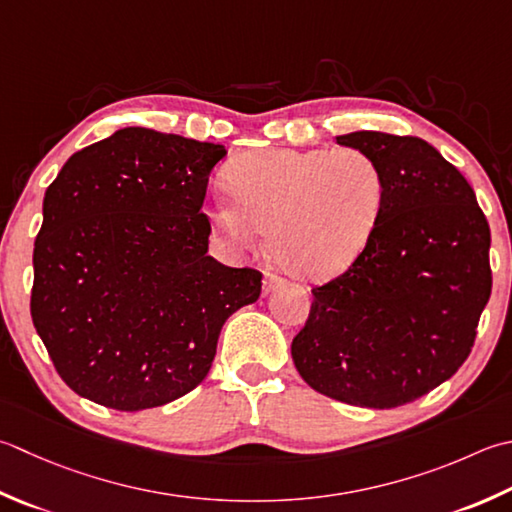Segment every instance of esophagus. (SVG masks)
<instances>
[{
	"instance_id": "1",
	"label": "esophagus",
	"mask_w": 512,
	"mask_h": 512,
	"mask_svg": "<svg viewBox=\"0 0 512 512\" xmlns=\"http://www.w3.org/2000/svg\"><path fill=\"white\" fill-rule=\"evenodd\" d=\"M282 284H284V279H279V277H275V275H266V277H264V295L273 293V290H277Z\"/></svg>"
}]
</instances>
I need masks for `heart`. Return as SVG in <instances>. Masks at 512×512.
I'll use <instances>...</instances> for the list:
<instances>
[{
  "instance_id": "heart-1",
  "label": "heart",
  "mask_w": 512,
  "mask_h": 512,
  "mask_svg": "<svg viewBox=\"0 0 512 512\" xmlns=\"http://www.w3.org/2000/svg\"><path fill=\"white\" fill-rule=\"evenodd\" d=\"M228 188L208 208L215 235L244 248L266 230L277 266L310 284L357 262L386 204L384 170L362 148L257 150L230 166Z\"/></svg>"
}]
</instances>
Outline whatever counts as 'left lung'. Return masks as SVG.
<instances>
[{"label": "left lung", "instance_id": "1", "mask_svg": "<svg viewBox=\"0 0 512 512\" xmlns=\"http://www.w3.org/2000/svg\"><path fill=\"white\" fill-rule=\"evenodd\" d=\"M335 139L377 159L386 204L357 262L313 288L290 353L317 393L395 408L444 384L470 355L493 286L490 228L466 177L424 139L377 130Z\"/></svg>", "mask_w": 512, "mask_h": 512}]
</instances>
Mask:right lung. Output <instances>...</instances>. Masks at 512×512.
Instances as JSON below:
<instances>
[{"label": "right lung", "mask_w": 512, "mask_h": 512, "mask_svg": "<svg viewBox=\"0 0 512 512\" xmlns=\"http://www.w3.org/2000/svg\"><path fill=\"white\" fill-rule=\"evenodd\" d=\"M219 144L144 126L68 159L44 195L30 315L64 382L115 410L164 406L208 375L262 273L208 255Z\"/></svg>", "instance_id": "add662e5"}]
</instances>
